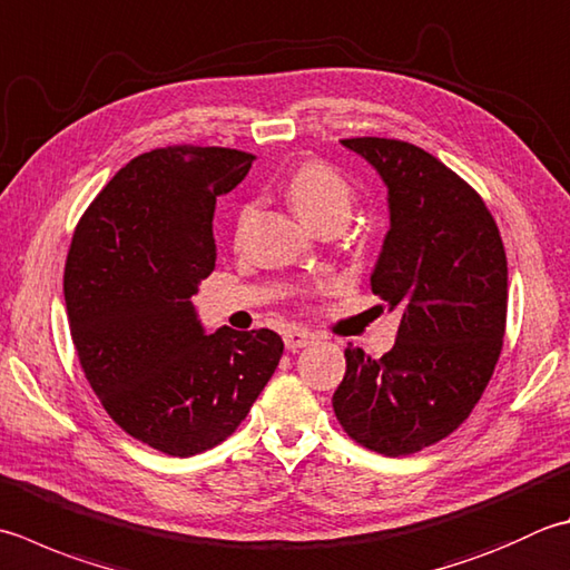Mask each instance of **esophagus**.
Here are the masks:
<instances>
[{"label":"esophagus","instance_id":"1","mask_svg":"<svg viewBox=\"0 0 570 570\" xmlns=\"http://www.w3.org/2000/svg\"><path fill=\"white\" fill-rule=\"evenodd\" d=\"M308 343H314V333L306 331V328H288V331L284 333L286 351L296 353V351H301V348H306Z\"/></svg>","mask_w":570,"mask_h":570}]
</instances>
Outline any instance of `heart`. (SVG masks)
I'll use <instances>...</instances> for the list:
<instances>
[{
    "label": "heart",
    "instance_id": "heart-1",
    "mask_svg": "<svg viewBox=\"0 0 570 570\" xmlns=\"http://www.w3.org/2000/svg\"><path fill=\"white\" fill-rule=\"evenodd\" d=\"M286 195L292 199L294 209L308 225L321 227L326 222L348 219L353 209V187L345 175L336 167L323 160H306L288 175ZM252 207H242L237 217V232H242L244 222L249 217Z\"/></svg>",
    "mask_w": 570,
    "mask_h": 570
}]
</instances>
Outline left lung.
<instances>
[{
    "instance_id": "8db88e82",
    "label": "left lung",
    "mask_w": 570,
    "mask_h": 570,
    "mask_svg": "<svg viewBox=\"0 0 570 570\" xmlns=\"http://www.w3.org/2000/svg\"><path fill=\"white\" fill-rule=\"evenodd\" d=\"M387 185L390 232L373 294L403 311L383 358L345 348L333 410L348 438L385 456L452 434L484 395L507 331V252L482 195L417 145L345 138Z\"/></svg>"
}]
</instances>
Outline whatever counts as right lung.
Listing matches in <instances>:
<instances>
[{
	"mask_svg": "<svg viewBox=\"0 0 570 570\" xmlns=\"http://www.w3.org/2000/svg\"><path fill=\"white\" fill-rule=\"evenodd\" d=\"M254 160L185 142L142 153L73 229L63 296L78 363L110 420L163 454L225 442L284 353L269 328L205 336L189 301L215 272L217 195Z\"/></svg>",
	"mask_w": 570,
	"mask_h": 570,
	"instance_id": "add662e5",
	"label": "right lung"
}]
</instances>
